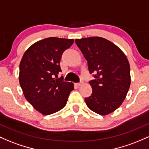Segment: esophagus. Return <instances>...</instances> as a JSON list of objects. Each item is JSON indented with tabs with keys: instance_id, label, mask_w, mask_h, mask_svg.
Listing matches in <instances>:
<instances>
[{
	"instance_id": "obj_1",
	"label": "esophagus",
	"mask_w": 149,
	"mask_h": 149,
	"mask_svg": "<svg viewBox=\"0 0 149 149\" xmlns=\"http://www.w3.org/2000/svg\"><path fill=\"white\" fill-rule=\"evenodd\" d=\"M82 84H83V82H80V83H75V85H76V86H81Z\"/></svg>"
}]
</instances>
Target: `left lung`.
I'll list each match as a JSON object with an SVG mask.
<instances>
[{
    "instance_id": "obj_1",
    "label": "left lung",
    "mask_w": 149,
    "mask_h": 149,
    "mask_svg": "<svg viewBox=\"0 0 149 149\" xmlns=\"http://www.w3.org/2000/svg\"><path fill=\"white\" fill-rule=\"evenodd\" d=\"M76 45L88 61L91 95L85 98L91 110L106 115L123 102L130 87V66L126 55L110 41L99 37L77 39Z\"/></svg>"
}]
</instances>
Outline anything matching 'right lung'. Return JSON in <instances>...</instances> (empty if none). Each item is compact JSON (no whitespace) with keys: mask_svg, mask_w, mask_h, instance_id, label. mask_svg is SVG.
<instances>
[{"mask_svg":"<svg viewBox=\"0 0 149 149\" xmlns=\"http://www.w3.org/2000/svg\"><path fill=\"white\" fill-rule=\"evenodd\" d=\"M73 39L49 37L35 42L24 52L19 63V82L27 100L45 115L64 107L72 83L58 78L63 52L73 43Z\"/></svg>","mask_w":149,"mask_h":149,"instance_id":"add662e5","label":"right lung"}]
</instances>
